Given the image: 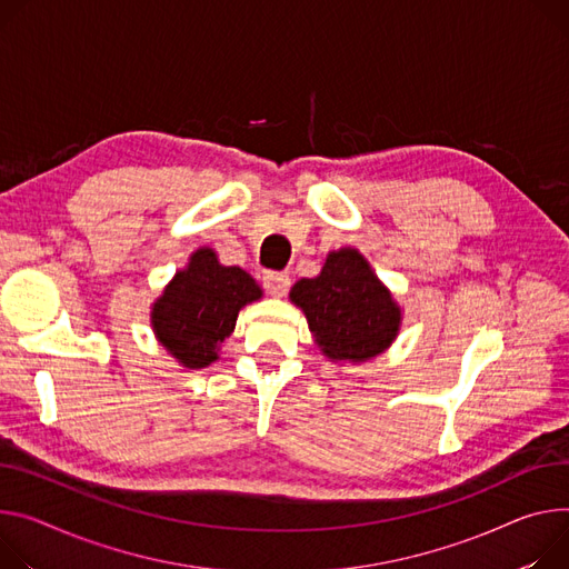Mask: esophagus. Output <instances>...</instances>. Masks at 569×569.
Instances as JSON below:
<instances>
[{
  "label": "esophagus",
  "mask_w": 569,
  "mask_h": 569,
  "mask_svg": "<svg viewBox=\"0 0 569 569\" xmlns=\"http://www.w3.org/2000/svg\"><path fill=\"white\" fill-rule=\"evenodd\" d=\"M263 286L272 297H283L290 288V277L283 272H266Z\"/></svg>",
  "instance_id": "1"
}]
</instances>
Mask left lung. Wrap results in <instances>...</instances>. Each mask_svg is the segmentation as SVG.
Segmentation results:
<instances>
[{
    "instance_id": "left-lung-1",
    "label": "left lung",
    "mask_w": 569,
    "mask_h": 569,
    "mask_svg": "<svg viewBox=\"0 0 569 569\" xmlns=\"http://www.w3.org/2000/svg\"><path fill=\"white\" fill-rule=\"evenodd\" d=\"M290 301L331 363L358 366L381 356L399 336L401 306L356 247L327 253L318 277L299 279Z\"/></svg>"
}]
</instances>
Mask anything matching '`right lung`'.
I'll return each mask as SVG.
<instances>
[{"label": "right lung", "mask_w": 569, "mask_h": 569, "mask_svg": "<svg viewBox=\"0 0 569 569\" xmlns=\"http://www.w3.org/2000/svg\"><path fill=\"white\" fill-rule=\"evenodd\" d=\"M261 297L263 288L249 272L222 266L213 247H199L153 299L149 325L183 370H201L220 358L242 308Z\"/></svg>", "instance_id": "add662e5"}]
</instances>
